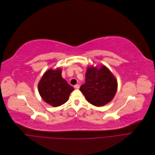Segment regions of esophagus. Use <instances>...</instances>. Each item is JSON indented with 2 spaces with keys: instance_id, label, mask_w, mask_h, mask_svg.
Wrapping results in <instances>:
<instances>
[{
  "instance_id": "1",
  "label": "esophagus",
  "mask_w": 155,
  "mask_h": 155,
  "mask_svg": "<svg viewBox=\"0 0 155 155\" xmlns=\"http://www.w3.org/2000/svg\"><path fill=\"white\" fill-rule=\"evenodd\" d=\"M74 87H75V89H78L80 88V85H79V84H75V85L74 86Z\"/></svg>"
}]
</instances>
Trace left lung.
<instances>
[{"mask_svg": "<svg viewBox=\"0 0 155 155\" xmlns=\"http://www.w3.org/2000/svg\"><path fill=\"white\" fill-rule=\"evenodd\" d=\"M85 77V83L80 90L91 104L100 107L113 99L117 89V81L107 66H88Z\"/></svg>", "mask_w": 155, "mask_h": 155, "instance_id": "8db88e82", "label": "left lung"}]
</instances>
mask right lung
Masks as SVG:
<instances>
[{
  "label": "right lung",
  "instance_id": "1",
  "mask_svg": "<svg viewBox=\"0 0 155 155\" xmlns=\"http://www.w3.org/2000/svg\"><path fill=\"white\" fill-rule=\"evenodd\" d=\"M62 69H49L38 83V92L42 100L54 107H60L68 100L74 90L62 77Z\"/></svg>",
  "mask_w": 155,
  "mask_h": 155
}]
</instances>
